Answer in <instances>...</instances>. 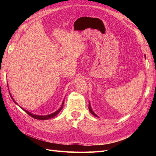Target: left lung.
I'll use <instances>...</instances> for the list:
<instances>
[{"instance_id":"left-lung-1","label":"left lung","mask_w":156,"mask_h":156,"mask_svg":"<svg viewBox=\"0 0 156 156\" xmlns=\"http://www.w3.org/2000/svg\"><path fill=\"white\" fill-rule=\"evenodd\" d=\"M88 108H89V111H90V112L92 113V114L94 115V116H96V117H98V116L95 114V113H94V112H93V111L92 110V108H91V107H90V103H89V106H88Z\"/></svg>"}]
</instances>
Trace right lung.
Listing matches in <instances>:
<instances>
[{
	"mask_svg": "<svg viewBox=\"0 0 156 156\" xmlns=\"http://www.w3.org/2000/svg\"><path fill=\"white\" fill-rule=\"evenodd\" d=\"M10 94V96H11V98H12V96H11V94ZM12 100H13V98H12ZM13 101L16 103V102L15 101ZM16 104H17V103H16ZM63 105H64V101H63V103H62V106L60 107V108H59V109H58V111H56V112H53V113H52V114H50V115H45V116H39V115H32V113L29 112V111H26V110H25V109H23V108H22V109H23V111H25V112H27V114L29 115V116H32V118H34V119H37V120H47V119H52V118L55 117L56 115L58 114V113L60 112V111L61 110H62V107H63Z\"/></svg>",
	"mask_w": 156,
	"mask_h": 156,
	"instance_id": "1",
	"label": "right lung"
}]
</instances>
